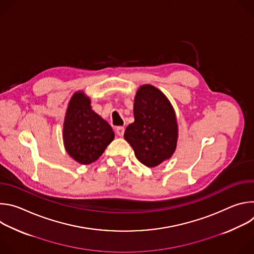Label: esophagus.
<instances>
[{
    "instance_id": "34e87169",
    "label": "esophagus",
    "mask_w": 254,
    "mask_h": 254,
    "mask_svg": "<svg viewBox=\"0 0 254 254\" xmlns=\"http://www.w3.org/2000/svg\"><path fill=\"white\" fill-rule=\"evenodd\" d=\"M116 132H117L118 135L123 136L124 133H125V127H118L116 128Z\"/></svg>"
}]
</instances>
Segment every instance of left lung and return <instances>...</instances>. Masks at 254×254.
Returning <instances> with one entry per match:
<instances>
[{"label": "left lung", "instance_id": "8db88e82", "mask_svg": "<svg viewBox=\"0 0 254 254\" xmlns=\"http://www.w3.org/2000/svg\"><path fill=\"white\" fill-rule=\"evenodd\" d=\"M134 122L125 131L136 159L154 168L172 158L178 142V122L168 97L157 87L142 84L133 99Z\"/></svg>", "mask_w": 254, "mask_h": 254}]
</instances>
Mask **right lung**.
I'll return each mask as SVG.
<instances>
[{
	"mask_svg": "<svg viewBox=\"0 0 254 254\" xmlns=\"http://www.w3.org/2000/svg\"><path fill=\"white\" fill-rule=\"evenodd\" d=\"M90 98L82 90L71 96L63 123V143L68 155L81 165H89L103 154L115 132L91 108Z\"/></svg>",
	"mask_w": 254,
	"mask_h": 254,
	"instance_id": "1",
	"label": "right lung"
}]
</instances>
